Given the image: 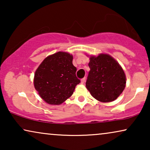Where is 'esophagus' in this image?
Listing matches in <instances>:
<instances>
[{"mask_svg":"<svg viewBox=\"0 0 150 150\" xmlns=\"http://www.w3.org/2000/svg\"><path fill=\"white\" fill-rule=\"evenodd\" d=\"M85 81H86L85 77L83 78V79H81V83H82V84H84V83H85Z\"/></svg>","mask_w":150,"mask_h":150,"instance_id":"1","label":"esophagus"}]
</instances>
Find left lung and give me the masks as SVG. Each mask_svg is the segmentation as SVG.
Listing matches in <instances>:
<instances>
[{
    "instance_id": "obj_1",
    "label": "left lung",
    "mask_w": 150,
    "mask_h": 150,
    "mask_svg": "<svg viewBox=\"0 0 150 150\" xmlns=\"http://www.w3.org/2000/svg\"><path fill=\"white\" fill-rule=\"evenodd\" d=\"M90 71L86 87L98 101L109 102L116 100L126 87V75L119 63L107 54L90 57Z\"/></svg>"
}]
</instances>
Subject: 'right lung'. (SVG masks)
I'll return each instance as SVG.
<instances>
[{
	"label": "right lung",
	"instance_id": "right-lung-1",
	"mask_svg": "<svg viewBox=\"0 0 150 150\" xmlns=\"http://www.w3.org/2000/svg\"><path fill=\"white\" fill-rule=\"evenodd\" d=\"M73 56L58 52L47 57L35 73L34 87L46 103L59 105L70 97L81 83L72 64Z\"/></svg>",
	"mask_w": 150,
	"mask_h": 150
}]
</instances>
